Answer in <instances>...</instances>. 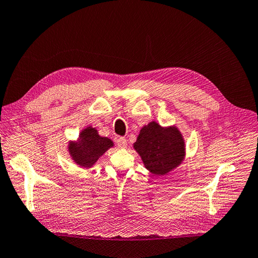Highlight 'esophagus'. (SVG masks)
<instances>
[{
	"mask_svg": "<svg viewBox=\"0 0 258 258\" xmlns=\"http://www.w3.org/2000/svg\"><path fill=\"white\" fill-rule=\"evenodd\" d=\"M116 144L119 148H125L127 146V141H126V139H124V137H118L116 141Z\"/></svg>",
	"mask_w": 258,
	"mask_h": 258,
	"instance_id": "obj_1",
	"label": "esophagus"
}]
</instances>
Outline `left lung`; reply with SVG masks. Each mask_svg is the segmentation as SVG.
Here are the masks:
<instances>
[{"label":"left lung","instance_id":"left-lung-1","mask_svg":"<svg viewBox=\"0 0 258 258\" xmlns=\"http://www.w3.org/2000/svg\"><path fill=\"white\" fill-rule=\"evenodd\" d=\"M144 166L154 175H166L181 164L185 146L176 126L163 127L156 122L145 125L134 143Z\"/></svg>","mask_w":258,"mask_h":258}]
</instances>
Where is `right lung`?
Masks as SVG:
<instances>
[{"instance_id":"add662e5","label":"right lung","mask_w":258,"mask_h":258,"mask_svg":"<svg viewBox=\"0 0 258 258\" xmlns=\"http://www.w3.org/2000/svg\"><path fill=\"white\" fill-rule=\"evenodd\" d=\"M113 145L110 139L100 136L94 127L88 126L81 131L77 141L69 142L68 151L77 165L90 168Z\"/></svg>"}]
</instances>
